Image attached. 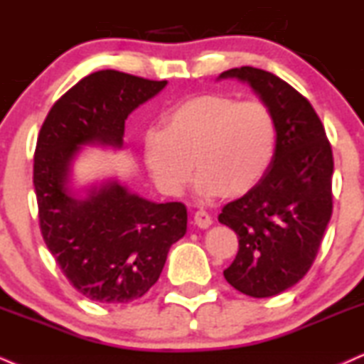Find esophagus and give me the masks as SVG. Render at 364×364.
I'll return each instance as SVG.
<instances>
[{
    "mask_svg": "<svg viewBox=\"0 0 364 364\" xmlns=\"http://www.w3.org/2000/svg\"><path fill=\"white\" fill-rule=\"evenodd\" d=\"M193 220H195V225H198L200 229H208V227L213 224L212 217H210L205 210H198V212L195 213Z\"/></svg>",
    "mask_w": 364,
    "mask_h": 364,
    "instance_id": "obj_1",
    "label": "esophagus"
}]
</instances>
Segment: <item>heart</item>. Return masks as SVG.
<instances>
[{
	"instance_id": "heart-1",
	"label": "heart",
	"mask_w": 364,
	"mask_h": 364,
	"mask_svg": "<svg viewBox=\"0 0 364 364\" xmlns=\"http://www.w3.org/2000/svg\"><path fill=\"white\" fill-rule=\"evenodd\" d=\"M277 149V124L268 105L225 95H201L163 115V130L142 139L144 164L152 181L179 196L195 169L201 198L251 191L268 171Z\"/></svg>"
}]
</instances>
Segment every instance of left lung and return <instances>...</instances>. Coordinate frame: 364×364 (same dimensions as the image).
<instances>
[{
  "label": "left lung",
  "instance_id": "left-lung-1",
  "mask_svg": "<svg viewBox=\"0 0 364 364\" xmlns=\"http://www.w3.org/2000/svg\"><path fill=\"white\" fill-rule=\"evenodd\" d=\"M217 80L247 82L277 124L266 174L218 215L239 237L225 279L244 295L268 299L299 283L317 256L332 215V149L309 100L273 73L244 65Z\"/></svg>",
  "mask_w": 364,
  "mask_h": 364
}]
</instances>
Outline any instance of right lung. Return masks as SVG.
Returning <instances> with one entry per match:
<instances>
[{"label": "right lung", "mask_w": 364, "mask_h": 364, "mask_svg": "<svg viewBox=\"0 0 364 364\" xmlns=\"http://www.w3.org/2000/svg\"><path fill=\"white\" fill-rule=\"evenodd\" d=\"M168 81L113 69L90 74L50 108L37 139L33 186L41 230L77 291L100 304H129L161 277L169 247L186 234L179 201L156 203L118 178L77 188L82 147H124L125 120Z\"/></svg>", "instance_id": "1"}]
</instances>
